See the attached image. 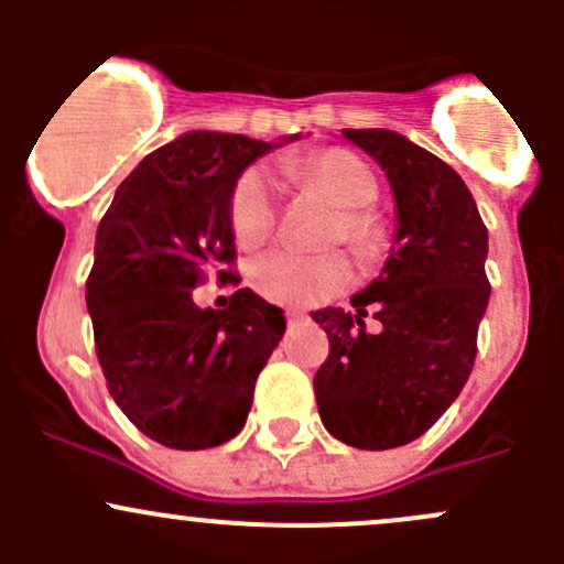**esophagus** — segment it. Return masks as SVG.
Returning a JSON list of instances; mask_svg holds the SVG:
<instances>
[{
	"mask_svg": "<svg viewBox=\"0 0 564 564\" xmlns=\"http://www.w3.org/2000/svg\"><path fill=\"white\" fill-rule=\"evenodd\" d=\"M305 314H300V311H286V324H300V322H305Z\"/></svg>",
	"mask_w": 564,
	"mask_h": 564,
	"instance_id": "esophagus-1",
	"label": "esophagus"
}]
</instances>
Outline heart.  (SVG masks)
I'll use <instances>...</instances> for the list:
<instances>
[{
	"label": "heart",
	"instance_id": "obj_1",
	"mask_svg": "<svg viewBox=\"0 0 564 564\" xmlns=\"http://www.w3.org/2000/svg\"><path fill=\"white\" fill-rule=\"evenodd\" d=\"M283 174L308 182L333 196L344 213V224L335 229V240L360 259H373L382 250L384 229L371 213L379 202V180L362 158L346 150H324L305 161L283 163ZM281 185L270 169L250 166L237 176L229 198V226L240 248H259L275 231ZM248 283L259 297L278 305L305 308L344 292L351 283V264L340 250L300 253L275 248L261 253L248 267Z\"/></svg>",
	"mask_w": 564,
	"mask_h": 564
}]
</instances>
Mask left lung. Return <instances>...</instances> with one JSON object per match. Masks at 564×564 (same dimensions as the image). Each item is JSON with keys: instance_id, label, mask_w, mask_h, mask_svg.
<instances>
[{"instance_id": "8db88e82", "label": "left lung", "mask_w": 564, "mask_h": 564, "mask_svg": "<svg viewBox=\"0 0 564 564\" xmlns=\"http://www.w3.org/2000/svg\"><path fill=\"white\" fill-rule=\"evenodd\" d=\"M377 158L398 204L395 248L382 275L351 297L355 311L314 318L329 355L314 377L322 423L360 451L423 436L469 379L491 283L488 231L464 180L392 130H344ZM383 324L377 336L365 316Z\"/></svg>"}]
</instances>
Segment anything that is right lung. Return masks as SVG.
<instances>
[{
  "mask_svg": "<svg viewBox=\"0 0 564 564\" xmlns=\"http://www.w3.org/2000/svg\"><path fill=\"white\" fill-rule=\"evenodd\" d=\"M272 150L237 133H187L124 176L100 218L87 308L106 388L144 436L207 451L246 425L283 311L250 289L229 308L193 303L209 275L237 286L229 198L248 163Z\"/></svg>",
  "mask_w": 564,
  "mask_h": 564,
  "instance_id": "right-lung-1",
  "label": "right lung"
}]
</instances>
